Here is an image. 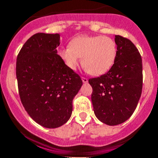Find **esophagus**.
Masks as SVG:
<instances>
[{
  "label": "esophagus",
  "mask_w": 158,
  "mask_h": 158,
  "mask_svg": "<svg viewBox=\"0 0 158 158\" xmlns=\"http://www.w3.org/2000/svg\"><path fill=\"white\" fill-rule=\"evenodd\" d=\"M82 80H83V82L84 83H87V82H88V79H87V78H85V77H82Z\"/></svg>",
  "instance_id": "esophagus-1"
}]
</instances>
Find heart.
I'll list each match as a JSON object with an SVG mask.
<instances>
[{"instance_id": "heart-1", "label": "heart", "mask_w": 158, "mask_h": 158, "mask_svg": "<svg viewBox=\"0 0 158 158\" xmlns=\"http://www.w3.org/2000/svg\"><path fill=\"white\" fill-rule=\"evenodd\" d=\"M64 64L71 70L78 68L80 57L90 75H100L107 72L117 56V45L114 40L102 35H80L74 38L69 45L60 51Z\"/></svg>"}]
</instances>
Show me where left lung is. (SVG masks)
<instances>
[{
	"label": "left lung",
	"mask_w": 158,
	"mask_h": 158,
	"mask_svg": "<svg viewBox=\"0 0 158 158\" xmlns=\"http://www.w3.org/2000/svg\"><path fill=\"white\" fill-rule=\"evenodd\" d=\"M117 56L111 68L89 79L91 102L98 120L109 126L124 123L133 114L142 94V56L129 39L115 35Z\"/></svg>",
	"instance_id": "left-lung-1"
}]
</instances>
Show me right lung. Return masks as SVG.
Listing matches in <instances>:
<instances>
[{"mask_svg":"<svg viewBox=\"0 0 158 158\" xmlns=\"http://www.w3.org/2000/svg\"><path fill=\"white\" fill-rule=\"evenodd\" d=\"M60 34L36 33L16 58V74L21 102L30 117L46 128L65 124L72 101L83 85L80 76L57 55Z\"/></svg>","mask_w":158,"mask_h":158,"instance_id":"obj_1","label":"right lung"}]
</instances>
